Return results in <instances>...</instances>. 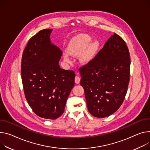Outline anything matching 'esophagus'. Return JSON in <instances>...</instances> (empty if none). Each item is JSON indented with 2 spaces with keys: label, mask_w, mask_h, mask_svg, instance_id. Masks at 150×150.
Returning a JSON list of instances; mask_svg holds the SVG:
<instances>
[{
  "label": "esophagus",
  "mask_w": 150,
  "mask_h": 150,
  "mask_svg": "<svg viewBox=\"0 0 150 150\" xmlns=\"http://www.w3.org/2000/svg\"><path fill=\"white\" fill-rule=\"evenodd\" d=\"M76 75H77V74H76ZM80 80H81V78L79 76H75V82L76 84H79V82H80Z\"/></svg>",
  "instance_id": "esophagus-1"
}]
</instances>
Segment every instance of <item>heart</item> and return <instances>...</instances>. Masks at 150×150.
<instances>
[{
  "mask_svg": "<svg viewBox=\"0 0 150 150\" xmlns=\"http://www.w3.org/2000/svg\"><path fill=\"white\" fill-rule=\"evenodd\" d=\"M91 37L87 34H79L73 38L68 45V52L63 54L64 60L66 63L71 62V55L78 56L80 55L79 60L83 63H88L94 57L99 43L97 40L90 42Z\"/></svg>",
  "mask_w": 150,
  "mask_h": 150,
  "instance_id": "heart-1",
  "label": "heart"
}]
</instances>
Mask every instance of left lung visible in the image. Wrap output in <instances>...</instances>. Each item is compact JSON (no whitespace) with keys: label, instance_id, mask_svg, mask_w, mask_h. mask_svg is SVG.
<instances>
[{"label":"left lung","instance_id":"left-lung-1","mask_svg":"<svg viewBox=\"0 0 150 150\" xmlns=\"http://www.w3.org/2000/svg\"><path fill=\"white\" fill-rule=\"evenodd\" d=\"M130 66L126 44L114 33L95 57L79 68L80 84L93 116L105 118L118 110L127 91Z\"/></svg>","mask_w":150,"mask_h":150}]
</instances>
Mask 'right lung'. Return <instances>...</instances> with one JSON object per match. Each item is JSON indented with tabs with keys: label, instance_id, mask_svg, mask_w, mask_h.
I'll return each instance as SVG.
<instances>
[{
	"label": "right lung",
	"instance_id": "1",
	"mask_svg": "<svg viewBox=\"0 0 150 150\" xmlns=\"http://www.w3.org/2000/svg\"><path fill=\"white\" fill-rule=\"evenodd\" d=\"M52 31L40 30L29 40L22 56L21 79L26 100L33 112L41 118L55 120L64 112L75 74L60 68L63 52L51 43Z\"/></svg>",
	"mask_w": 150,
	"mask_h": 150
}]
</instances>
